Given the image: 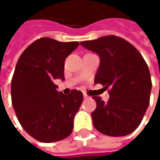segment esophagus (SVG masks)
<instances>
[{
  "mask_svg": "<svg viewBox=\"0 0 160 160\" xmlns=\"http://www.w3.org/2000/svg\"><path fill=\"white\" fill-rule=\"evenodd\" d=\"M83 98H84V99H88V98H89V96H88L86 93H83Z\"/></svg>",
  "mask_w": 160,
  "mask_h": 160,
  "instance_id": "obj_1",
  "label": "esophagus"
}]
</instances>
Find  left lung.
Here are the masks:
<instances>
[{
  "instance_id": "1",
  "label": "left lung",
  "mask_w": 160,
  "mask_h": 160,
  "mask_svg": "<svg viewBox=\"0 0 160 160\" xmlns=\"http://www.w3.org/2000/svg\"><path fill=\"white\" fill-rule=\"evenodd\" d=\"M80 44L100 57L94 83L109 88V100L92 98L96 108L92 113L94 128L109 136H125L140 125L149 106L152 82L148 67L139 51L117 36H105Z\"/></svg>"
}]
</instances>
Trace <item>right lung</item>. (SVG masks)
I'll return each instance as SVG.
<instances>
[{"label":"right lung","mask_w":160,"mask_h":160,"mask_svg":"<svg viewBox=\"0 0 160 160\" xmlns=\"http://www.w3.org/2000/svg\"><path fill=\"white\" fill-rule=\"evenodd\" d=\"M79 46L42 38L20 55L11 83L12 104L18 121L33 138L53 143L69 136L73 120L83 101L82 92H58L54 80H65L66 58Z\"/></svg>","instance_id":"add662e5"}]
</instances>
